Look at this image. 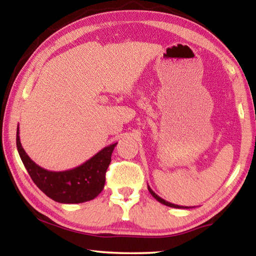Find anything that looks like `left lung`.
Segmentation results:
<instances>
[{
    "label": "left lung",
    "instance_id": "1",
    "mask_svg": "<svg viewBox=\"0 0 256 256\" xmlns=\"http://www.w3.org/2000/svg\"><path fill=\"white\" fill-rule=\"evenodd\" d=\"M148 190H149V192H150V194L151 196H152L156 200H157L158 202H160V203H162V204H164V206H170V208H177V209H188V206H177V204H174V203H170V202H168V201H164V198H162L160 196H158L157 194H156L152 190H151L150 188H149V185H148Z\"/></svg>",
    "mask_w": 256,
    "mask_h": 256
}]
</instances>
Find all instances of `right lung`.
<instances>
[{
  "instance_id": "right-lung-1",
  "label": "right lung",
  "mask_w": 256,
  "mask_h": 256,
  "mask_svg": "<svg viewBox=\"0 0 256 256\" xmlns=\"http://www.w3.org/2000/svg\"><path fill=\"white\" fill-rule=\"evenodd\" d=\"M112 144L73 170L50 172L34 162L26 154L20 142L19 126L16 128V148L21 160L34 183L52 200L60 203H82L94 200L102 192L106 180V170L112 160Z\"/></svg>"
}]
</instances>
